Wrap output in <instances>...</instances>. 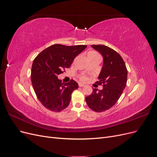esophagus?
Here are the masks:
<instances>
[{
    "label": "esophagus",
    "mask_w": 157,
    "mask_h": 157,
    "mask_svg": "<svg viewBox=\"0 0 157 157\" xmlns=\"http://www.w3.org/2000/svg\"><path fill=\"white\" fill-rule=\"evenodd\" d=\"M84 86V84H81V83H79L78 84V86L79 87H82Z\"/></svg>",
    "instance_id": "34e87169"
}]
</instances>
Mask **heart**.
Here are the masks:
<instances>
[{
	"mask_svg": "<svg viewBox=\"0 0 157 157\" xmlns=\"http://www.w3.org/2000/svg\"><path fill=\"white\" fill-rule=\"evenodd\" d=\"M88 57H100L99 55L98 52H95V51H90L88 53ZM80 80L82 82H86L88 80V78L87 77V76L82 75L81 76H80Z\"/></svg>",
	"mask_w": 157,
	"mask_h": 157,
	"instance_id": "1",
	"label": "heart"
}]
</instances>
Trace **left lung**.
<instances>
[{"label": "left lung", "mask_w": 157, "mask_h": 157, "mask_svg": "<svg viewBox=\"0 0 157 157\" xmlns=\"http://www.w3.org/2000/svg\"><path fill=\"white\" fill-rule=\"evenodd\" d=\"M103 57V65L99 74V81L103 89L95 88L86 98L88 106L95 112L108 110L120 98L127 82L128 71L121 56L115 50L105 45H92Z\"/></svg>", "instance_id": "obj_1"}]
</instances>
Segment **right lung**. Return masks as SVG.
Here are the masks:
<instances>
[{"mask_svg":"<svg viewBox=\"0 0 157 157\" xmlns=\"http://www.w3.org/2000/svg\"><path fill=\"white\" fill-rule=\"evenodd\" d=\"M86 47L53 44L35 58L31 69L32 85L38 99L47 109L60 112L69 105L71 94L78 88V83L73 79L61 83L58 76L70 67L75 57Z\"/></svg>","mask_w":157,"mask_h":157,"instance_id":"obj_1","label":"right lung"}]
</instances>
